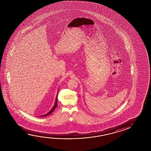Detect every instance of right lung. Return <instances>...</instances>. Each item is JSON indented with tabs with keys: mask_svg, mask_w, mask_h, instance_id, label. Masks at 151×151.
<instances>
[{
	"mask_svg": "<svg viewBox=\"0 0 151 151\" xmlns=\"http://www.w3.org/2000/svg\"><path fill=\"white\" fill-rule=\"evenodd\" d=\"M58 95V94H57ZM57 96H56V101H55V105H54V106H53V107L52 108V109L48 113H47V114H45V115H41V116H40V117H46V116H48V115H50V114H51L52 113V111H54L55 109H56V107H57V97H58V96H57Z\"/></svg>",
	"mask_w": 151,
	"mask_h": 151,
	"instance_id": "add662e5",
	"label": "right lung"
}]
</instances>
